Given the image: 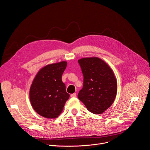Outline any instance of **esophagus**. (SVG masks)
Instances as JSON below:
<instances>
[{
	"label": "esophagus",
	"mask_w": 150,
	"mask_h": 150,
	"mask_svg": "<svg viewBox=\"0 0 150 150\" xmlns=\"http://www.w3.org/2000/svg\"><path fill=\"white\" fill-rule=\"evenodd\" d=\"M70 96H71V98H74V97L76 96V93H73V94H71Z\"/></svg>",
	"instance_id": "obj_1"
}]
</instances>
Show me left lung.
I'll use <instances>...</instances> for the list:
<instances>
[{
  "label": "left lung",
  "instance_id": "obj_1",
  "mask_svg": "<svg viewBox=\"0 0 150 150\" xmlns=\"http://www.w3.org/2000/svg\"><path fill=\"white\" fill-rule=\"evenodd\" d=\"M83 75V86L78 98L95 114H101L114 102L117 81L112 70L99 58H83L78 60Z\"/></svg>",
  "mask_w": 150,
  "mask_h": 150
}]
</instances>
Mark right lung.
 Wrapping results in <instances>:
<instances>
[{"label": "right lung", "mask_w": 150, "mask_h": 150, "mask_svg": "<svg viewBox=\"0 0 150 150\" xmlns=\"http://www.w3.org/2000/svg\"><path fill=\"white\" fill-rule=\"evenodd\" d=\"M67 64L66 62H61L45 66L38 72L30 87L31 105L44 117H57L70 97L62 80Z\"/></svg>", "instance_id": "right-lung-1"}]
</instances>
